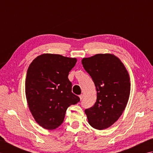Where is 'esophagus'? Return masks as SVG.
Returning <instances> with one entry per match:
<instances>
[{
  "label": "esophagus",
  "mask_w": 153,
  "mask_h": 153,
  "mask_svg": "<svg viewBox=\"0 0 153 153\" xmlns=\"http://www.w3.org/2000/svg\"><path fill=\"white\" fill-rule=\"evenodd\" d=\"M79 97H80V100H82V99H83V98H84V95H83V94H80V95L79 96Z\"/></svg>",
  "instance_id": "34e87169"
}]
</instances>
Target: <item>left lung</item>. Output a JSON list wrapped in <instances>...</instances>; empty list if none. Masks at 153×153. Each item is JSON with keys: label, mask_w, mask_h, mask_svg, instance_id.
<instances>
[{"label": "left lung", "mask_w": 153, "mask_h": 153, "mask_svg": "<svg viewBox=\"0 0 153 153\" xmlns=\"http://www.w3.org/2000/svg\"><path fill=\"white\" fill-rule=\"evenodd\" d=\"M82 64L97 91L94 105L85 111L88 123L96 129H107L119 119L129 100L128 71L120 59L111 53L85 57Z\"/></svg>", "instance_id": "8db88e82"}]
</instances>
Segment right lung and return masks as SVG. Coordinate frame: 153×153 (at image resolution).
Listing matches in <instances>:
<instances>
[{"instance_id":"obj_1","label":"right lung","mask_w":153,"mask_h":153,"mask_svg":"<svg viewBox=\"0 0 153 153\" xmlns=\"http://www.w3.org/2000/svg\"><path fill=\"white\" fill-rule=\"evenodd\" d=\"M77 61L52 53L37 56L27 68L25 92L29 110L36 122L43 128L53 130L63 122L71 105L80 101L72 93L68 73Z\"/></svg>"}]
</instances>
